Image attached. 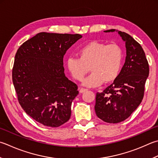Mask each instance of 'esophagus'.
<instances>
[{
	"label": "esophagus",
	"mask_w": 158,
	"mask_h": 158,
	"mask_svg": "<svg viewBox=\"0 0 158 158\" xmlns=\"http://www.w3.org/2000/svg\"><path fill=\"white\" fill-rule=\"evenodd\" d=\"M88 89H85V88H81L79 89V92L80 93H83V92H84L85 91H87Z\"/></svg>",
	"instance_id": "1"
}]
</instances>
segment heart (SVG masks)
Wrapping results in <instances>:
<instances>
[{"label": "heart", "mask_w": 158, "mask_h": 158, "mask_svg": "<svg viewBox=\"0 0 158 158\" xmlns=\"http://www.w3.org/2000/svg\"><path fill=\"white\" fill-rule=\"evenodd\" d=\"M77 55L67 59L66 66L77 81H81L89 68L91 75L83 83L86 87H98L104 81L110 83L118 78L123 61V52L118 44L91 41L79 49Z\"/></svg>", "instance_id": "b5f03b06"}]
</instances>
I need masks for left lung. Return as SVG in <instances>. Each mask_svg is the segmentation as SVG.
Here are the masks:
<instances>
[{
    "label": "left lung",
    "mask_w": 158,
    "mask_h": 158,
    "mask_svg": "<svg viewBox=\"0 0 158 158\" xmlns=\"http://www.w3.org/2000/svg\"><path fill=\"white\" fill-rule=\"evenodd\" d=\"M114 31L115 29L104 31ZM116 31L125 42V62L112 84L103 92H97L94 106L97 116L108 123L122 122L136 110L143 98L149 74V64L140 44L129 34Z\"/></svg>",
    "instance_id": "8db88e82"
}]
</instances>
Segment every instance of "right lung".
I'll use <instances>...</instances> for the list:
<instances>
[{
	"instance_id": "1",
	"label": "right lung",
	"mask_w": 158,
	"mask_h": 158,
	"mask_svg": "<svg viewBox=\"0 0 158 158\" xmlns=\"http://www.w3.org/2000/svg\"><path fill=\"white\" fill-rule=\"evenodd\" d=\"M79 34L41 32L24 42L15 55L12 80L22 108L35 121L57 127L71 116L79 91L64 74L63 58Z\"/></svg>"
}]
</instances>
